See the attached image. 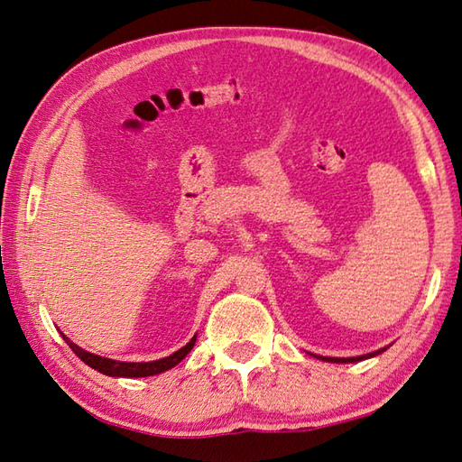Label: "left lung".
Instances as JSON below:
<instances>
[{
    "label": "left lung",
    "instance_id": "1",
    "mask_svg": "<svg viewBox=\"0 0 462 462\" xmlns=\"http://www.w3.org/2000/svg\"><path fill=\"white\" fill-rule=\"evenodd\" d=\"M384 349H381V351H376V353H371V355H363V356H349V359H331V356H321L323 361H328V363H356V361H363V359H369V356H374V355H379V353H383ZM319 359V356H317Z\"/></svg>",
    "mask_w": 462,
    "mask_h": 462
}]
</instances>
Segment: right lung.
Here are the masks:
<instances>
[{"mask_svg":"<svg viewBox=\"0 0 462 462\" xmlns=\"http://www.w3.org/2000/svg\"><path fill=\"white\" fill-rule=\"evenodd\" d=\"M63 338H65V343L71 346V351L78 355L83 363L89 365L91 369H96V371H99L103 374H109V376H127V379H134V376H152V374H159L163 371L173 369V366L177 363H181L185 359V355L193 349L197 335L185 346L175 351L173 355L165 356V359L152 361V363H121V361H113V359H103V356H99V355H93V353L79 349V346L71 343L65 335H63Z\"/></svg>","mask_w":462,"mask_h":462,"instance_id":"add662e5","label":"right lung"}]
</instances>
